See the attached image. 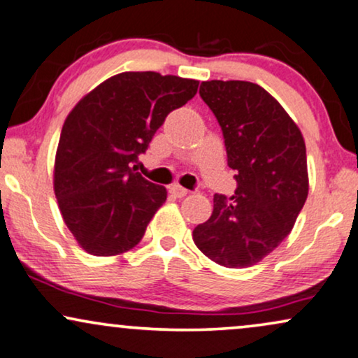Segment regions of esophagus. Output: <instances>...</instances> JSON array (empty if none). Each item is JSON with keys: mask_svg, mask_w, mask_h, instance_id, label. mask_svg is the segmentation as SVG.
I'll list each match as a JSON object with an SVG mask.
<instances>
[{"mask_svg": "<svg viewBox=\"0 0 358 358\" xmlns=\"http://www.w3.org/2000/svg\"><path fill=\"white\" fill-rule=\"evenodd\" d=\"M170 194H171V196H175V198H183V196H187V194H188V189L180 187V185H171Z\"/></svg>", "mask_w": 358, "mask_h": 358, "instance_id": "34e87169", "label": "esophagus"}]
</instances>
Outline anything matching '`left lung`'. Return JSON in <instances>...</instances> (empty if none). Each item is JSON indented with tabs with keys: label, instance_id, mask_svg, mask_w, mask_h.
Wrapping results in <instances>:
<instances>
[{
	"label": "left lung",
	"instance_id": "obj_1",
	"mask_svg": "<svg viewBox=\"0 0 358 358\" xmlns=\"http://www.w3.org/2000/svg\"><path fill=\"white\" fill-rule=\"evenodd\" d=\"M200 96L223 130L236 192L213 198V215L193 229L203 255L224 268H250L291 233L309 193L299 127L261 85L206 80Z\"/></svg>",
	"mask_w": 358,
	"mask_h": 358
}]
</instances>
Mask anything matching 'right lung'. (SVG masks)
Returning a JSON list of instances; mask_svg holds the SVG:
<instances>
[{"label":"right lung","instance_id":"add662e5","mask_svg":"<svg viewBox=\"0 0 358 358\" xmlns=\"http://www.w3.org/2000/svg\"><path fill=\"white\" fill-rule=\"evenodd\" d=\"M198 84L152 71L122 72L69 112L54 162V193L66 226L89 255H122L143 238L166 189L134 164Z\"/></svg>","mask_w":358,"mask_h":358}]
</instances>
